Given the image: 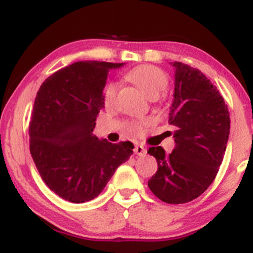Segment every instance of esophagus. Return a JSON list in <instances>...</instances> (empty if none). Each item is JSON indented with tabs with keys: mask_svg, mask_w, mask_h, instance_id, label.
<instances>
[{
	"mask_svg": "<svg viewBox=\"0 0 253 253\" xmlns=\"http://www.w3.org/2000/svg\"><path fill=\"white\" fill-rule=\"evenodd\" d=\"M134 152H135V155H138V156H144L145 153H146V149H145L143 145L138 144V145H135Z\"/></svg>",
	"mask_w": 253,
	"mask_h": 253,
	"instance_id": "34e87169",
	"label": "esophagus"
}]
</instances>
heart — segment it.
I'll return each instance as SVG.
<instances>
[{
    "mask_svg": "<svg viewBox=\"0 0 253 253\" xmlns=\"http://www.w3.org/2000/svg\"><path fill=\"white\" fill-rule=\"evenodd\" d=\"M126 77L151 100H156L167 89L168 83H169L165 72L153 65L136 66L126 75ZM118 88V84L115 82H108L104 85L102 96L106 107H112L114 104ZM141 127H143V123H130L127 125V130L130 133H138Z\"/></svg>",
    "mask_w": 253,
    "mask_h": 253,
    "instance_id": "1",
    "label": "heart"
}]
</instances>
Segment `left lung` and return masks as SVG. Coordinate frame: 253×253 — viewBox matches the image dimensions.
<instances>
[{
	"label": "left lung",
	"mask_w": 253,
	"mask_h": 253,
	"mask_svg": "<svg viewBox=\"0 0 253 253\" xmlns=\"http://www.w3.org/2000/svg\"><path fill=\"white\" fill-rule=\"evenodd\" d=\"M175 90L169 123L175 149L150 147L158 170L149 188L163 202L193 201L211 184L222 163L229 135V113L219 90L201 71L173 62Z\"/></svg>",
	"instance_id": "1"
}]
</instances>
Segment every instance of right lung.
<instances>
[{"label":"right lung","instance_id":"1","mask_svg":"<svg viewBox=\"0 0 253 253\" xmlns=\"http://www.w3.org/2000/svg\"><path fill=\"white\" fill-rule=\"evenodd\" d=\"M125 63L85 60L54 72L40 86L30 123V150L42 181L58 196L83 203L104 189L133 153L130 141L92 134L108 72Z\"/></svg>","mask_w":253,"mask_h":253}]
</instances>
